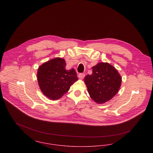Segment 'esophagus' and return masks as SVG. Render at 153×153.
I'll return each mask as SVG.
<instances>
[{
    "mask_svg": "<svg viewBox=\"0 0 153 153\" xmlns=\"http://www.w3.org/2000/svg\"><path fill=\"white\" fill-rule=\"evenodd\" d=\"M84 77H85V74L84 73H81V74H79L78 75V78L81 79H82Z\"/></svg>",
    "mask_w": 153,
    "mask_h": 153,
    "instance_id": "obj_1",
    "label": "esophagus"
}]
</instances>
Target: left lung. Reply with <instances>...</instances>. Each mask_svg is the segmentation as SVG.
Here are the masks:
<instances>
[{"instance_id": "1", "label": "left lung", "mask_w": 153, "mask_h": 153, "mask_svg": "<svg viewBox=\"0 0 153 153\" xmlns=\"http://www.w3.org/2000/svg\"><path fill=\"white\" fill-rule=\"evenodd\" d=\"M121 77L118 71L108 63L100 62L92 67V74L85 77L91 98L98 104L110 100L118 92Z\"/></svg>"}]
</instances>
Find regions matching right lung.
<instances>
[{"mask_svg": "<svg viewBox=\"0 0 153 153\" xmlns=\"http://www.w3.org/2000/svg\"><path fill=\"white\" fill-rule=\"evenodd\" d=\"M66 65L64 59L56 58L38 68L37 78L39 87L49 99L58 100L78 80L75 69L66 70Z\"/></svg>", "mask_w": 153, "mask_h": 153, "instance_id": "1", "label": "right lung"}]
</instances>
